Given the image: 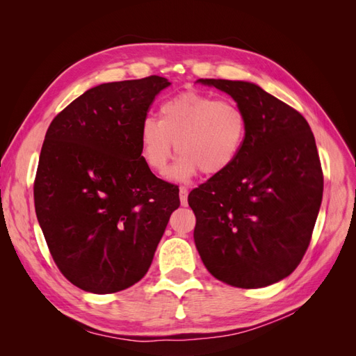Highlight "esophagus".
Returning <instances> with one entry per match:
<instances>
[{
    "instance_id": "34e87169",
    "label": "esophagus",
    "mask_w": 356,
    "mask_h": 356,
    "mask_svg": "<svg viewBox=\"0 0 356 356\" xmlns=\"http://www.w3.org/2000/svg\"><path fill=\"white\" fill-rule=\"evenodd\" d=\"M187 199H188V190L186 187H179V200L182 207L187 204Z\"/></svg>"
}]
</instances>
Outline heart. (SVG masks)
<instances>
[{
  "label": "heart",
  "instance_id": "heart-1",
  "mask_svg": "<svg viewBox=\"0 0 356 356\" xmlns=\"http://www.w3.org/2000/svg\"><path fill=\"white\" fill-rule=\"evenodd\" d=\"M248 134L246 115L230 99L184 92L160 105L159 122L147 117L139 129V153L149 170L165 175L174 156H181L174 177L187 179L199 170L222 174L238 160Z\"/></svg>",
  "mask_w": 356,
  "mask_h": 356
}]
</instances>
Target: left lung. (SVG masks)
<instances>
[{
    "mask_svg": "<svg viewBox=\"0 0 356 356\" xmlns=\"http://www.w3.org/2000/svg\"><path fill=\"white\" fill-rule=\"evenodd\" d=\"M243 110L248 134L238 160L191 190L195 243L204 267L238 288L282 281L310 243L324 190L306 118L250 81L199 79Z\"/></svg>",
    "mask_w": 356,
    "mask_h": 356,
    "instance_id": "8db88e82",
    "label": "left lung"
}]
</instances>
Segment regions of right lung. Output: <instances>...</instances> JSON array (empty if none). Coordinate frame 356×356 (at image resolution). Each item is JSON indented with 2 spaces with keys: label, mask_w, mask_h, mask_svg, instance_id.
<instances>
[{
  "label": "right lung",
  "mask_w": 356,
  "mask_h": 356,
  "mask_svg": "<svg viewBox=\"0 0 356 356\" xmlns=\"http://www.w3.org/2000/svg\"><path fill=\"white\" fill-rule=\"evenodd\" d=\"M170 83L159 75L104 83L50 123L34 182L40 227L71 284L111 294L145 276L177 186L157 178L139 153L149 105Z\"/></svg>",
  "instance_id": "obj_1"
}]
</instances>
